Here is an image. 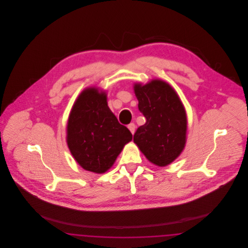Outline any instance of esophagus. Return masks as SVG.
Listing matches in <instances>:
<instances>
[{
  "label": "esophagus",
  "instance_id": "1",
  "mask_svg": "<svg viewBox=\"0 0 248 248\" xmlns=\"http://www.w3.org/2000/svg\"><path fill=\"white\" fill-rule=\"evenodd\" d=\"M127 127H128V129L130 130V132H131L132 134H134V133H135V128H136L135 124H133V123H132V124H129Z\"/></svg>",
  "mask_w": 248,
  "mask_h": 248
}]
</instances>
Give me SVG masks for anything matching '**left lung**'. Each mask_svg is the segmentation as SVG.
I'll use <instances>...</instances> for the list:
<instances>
[{"instance_id": "left-lung-1", "label": "left lung", "mask_w": 248, "mask_h": 248, "mask_svg": "<svg viewBox=\"0 0 248 248\" xmlns=\"http://www.w3.org/2000/svg\"><path fill=\"white\" fill-rule=\"evenodd\" d=\"M139 109L146 118L134 142L154 165L165 166L175 161L186 143L187 117L176 91L164 81L135 83Z\"/></svg>"}]
</instances>
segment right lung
Segmentation results:
<instances>
[{
	"instance_id": "add662e5",
	"label": "right lung",
	"mask_w": 248,
	"mask_h": 248,
	"mask_svg": "<svg viewBox=\"0 0 248 248\" xmlns=\"http://www.w3.org/2000/svg\"><path fill=\"white\" fill-rule=\"evenodd\" d=\"M132 138L108 107L105 92L98 93L94 87L83 90L71 108L67 125L68 147L83 169L105 173Z\"/></svg>"
}]
</instances>
